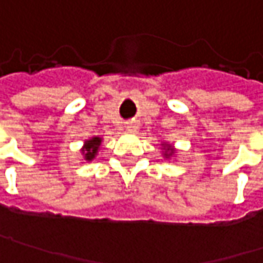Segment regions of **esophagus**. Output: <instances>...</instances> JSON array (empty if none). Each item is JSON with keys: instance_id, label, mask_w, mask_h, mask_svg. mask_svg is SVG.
Returning <instances> with one entry per match:
<instances>
[{"instance_id": "1", "label": "esophagus", "mask_w": 263, "mask_h": 263, "mask_svg": "<svg viewBox=\"0 0 263 263\" xmlns=\"http://www.w3.org/2000/svg\"><path fill=\"white\" fill-rule=\"evenodd\" d=\"M136 130H138V125H136L135 122H127V132L133 133V132H136Z\"/></svg>"}]
</instances>
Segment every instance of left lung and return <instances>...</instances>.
Instances as JSON below:
<instances>
[{
	"label": "left lung",
	"instance_id": "obj_1",
	"mask_svg": "<svg viewBox=\"0 0 263 263\" xmlns=\"http://www.w3.org/2000/svg\"><path fill=\"white\" fill-rule=\"evenodd\" d=\"M161 146H163V157H164V159H171V157H174V154H175V148H174L171 143H167V142H161Z\"/></svg>",
	"mask_w": 263,
	"mask_h": 263
}]
</instances>
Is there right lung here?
<instances>
[{"instance_id": "add662e5", "label": "right lung", "mask_w": 263, "mask_h": 263, "mask_svg": "<svg viewBox=\"0 0 263 263\" xmlns=\"http://www.w3.org/2000/svg\"><path fill=\"white\" fill-rule=\"evenodd\" d=\"M102 142H103V139L100 136H92V138H89L84 142L81 153H82V157H84L85 161H92L96 159V156L99 154V149L102 146Z\"/></svg>"}]
</instances>
